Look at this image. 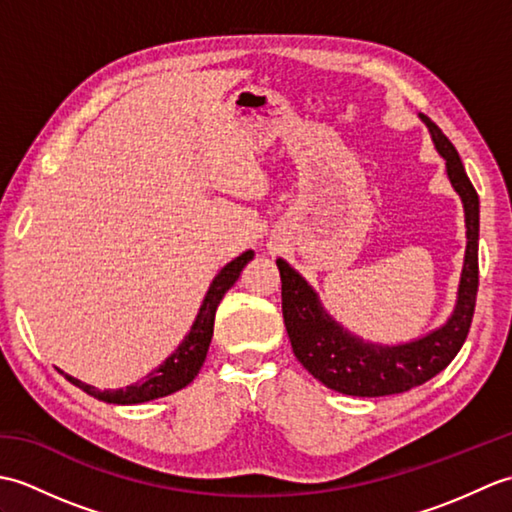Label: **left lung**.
<instances>
[{"instance_id":"obj_1","label":"left lung","mask_w":512,"mask_h":512,"mask_svg":"<svg viewBox=\"0 0 512 512\" xmlns=\"http://www.w3.org/2000/svg\"><path fill=\"white\" fill-rule=\"evenodd\" d=\"M429 127L438 154L447 160V176L464 204L466 253L458 288V301L449 321L422 339L402 345L365 343L343 330L323 310L308 281L284 259H277L281 275V310L292 343V352L308 372L345 396H391L427 383L447 367L471 330L480 266H477V239H480V198L466 176L458 149L442 134V129L420 114Z\"/></svg>"}]
</instances>
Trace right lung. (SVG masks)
I'll list each match as a JSON object with an SVG mask.
<instances>
[{
    "label": "right lung",
    "mask_w": 512,
    "mask_h": 512,
    "mask_svg": "<svg viewBox=\"0 0 512 512\" xmlns=\"http://www.w3.org/2000/svg\"><path fill=\"white\" fill-rule=\"evenodd\" d=\"M253 255H255L253 250H246V253L235 257L233 262H228L220 270V273H217L209 292H206V297L202 301L198 317H195L189 334L184 336V341L178 345V350L173 352L160 367H156L154 372L140 380V383L129 385L125 389L99 391L92 385H85V383H81V380L72 378L70 374H63V372L61 374L68 378L72 385L83 389L85 394H90L103 402H112V405H138V402L169 396V394H173V391L187 387L191 380L198 376L200 367L206 358V352H209L211 336H213V323H215V310H217V306H220V301L226 295V290L235 284L239 273H242V268L250 262V259H253Z\"/></svg>",
    "instance_id": "obj_1"
}]
</instances>
